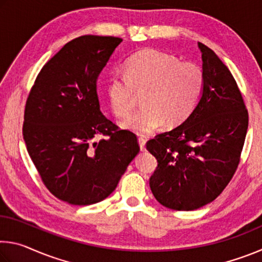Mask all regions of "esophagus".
<instances>
[{"label": "esophagus", "mask_w": 262, "mask_h": 262, "mask_svg": "<svg viewBox=\"0 0 262 262\" xmlns=\"http://www.w3.org/2000/svg\"><path fill=\"white\" fill-rule=\"evenodd\" d=\"M145 142H147V140H145L144 137H140V139H139V144H140V148H141L142 151L145 150Z\"/></svg>", "instance_id": "esophagus-1"}]
</instances>
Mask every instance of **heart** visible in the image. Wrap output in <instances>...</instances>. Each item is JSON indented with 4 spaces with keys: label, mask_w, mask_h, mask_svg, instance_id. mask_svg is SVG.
<instances>
[{
    "label": "heart",
    "mask_w": 262,
    "mask_h": 262,
    "mask_svg": "<svg viewBox=\"0 0 262 262\" xmlns=\"http://www.w3.org/2000/svg\"><path fill=\"white\" fill-rule=\"evenodd\" d=\"M123 73L108 78L106 91L110 107L117 117L125 118L134 108L135 94H143L144 107L121 122L123 129L139 135L150 134L165 122L174 127L187 120L205 84L200 66L154 48L130 56Z\"/></svg>",
    "instance_id": "heart-1"
}]
</instances>
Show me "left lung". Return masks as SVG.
Returning a JSON list of instances; mask_svg holds the SVG:
<instances>
[{
	"label": "left lung",
	"instance_id": "8db88e82",
	"mask_svg": "<svg viewBox=\"0 0 262 262\" xmlns=\"http://www.w3.org/2000/svg\"><path fill=\"white\" fill-rule=\"evenodd\" d=\"M205 75L202 95L187 120L147 143L157 159L149 180L156 200L173 210L199 209L227 187L245 142L248 113L227 66L198 42Z\"/></svg>",
	"mask_w": 262,
	"mask_h": 262
}]
</instances>
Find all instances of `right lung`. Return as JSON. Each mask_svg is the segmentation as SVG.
Listing matches in <instances>:
<instances>
[{
  "label": "right lung",
  "instance_id": "right-lung-1",
  "mask_svg": "<svg viewBox=\"0 0 262 262\" xmlns=\"http://www.w3.org/2000/svg\"><path fill=\"white\" fill-rule=\"evenodd\" d=\"M122 41L82 35L43 66L25 105L23 136L48 190L75 206L103 201L140 151L135 134L104 117L97 78ZM107 136L96 142L97 136Z\"/></svg>",
  "mask_w": 262,
  "mask_h": 262
}]
</instances>
